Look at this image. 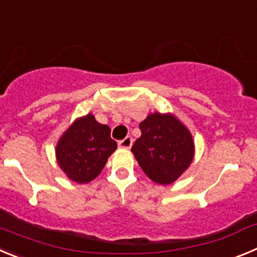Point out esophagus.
<instances>
[{
    "instance_id": "obj_1",
    "label": "esophagus",
    "mask_w": 257,
    "mask_h": 257,
    "mask_svg": "<svg viewBox=\"0 0 257 257\" xmlns=\"http://www.w3.org/2000/svg\"><path fill=\"white\" fill-rule=\"evenodd\" d=\"M132 145H133L132 137H125L124 140L119 141V147L120 148H125V150H128V148L132 147Z\"/></svg>"
}]
</instances>
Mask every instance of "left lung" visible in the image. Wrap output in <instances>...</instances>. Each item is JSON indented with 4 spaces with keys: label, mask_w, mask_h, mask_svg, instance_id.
Here are the masks:
<instances>
[{
    "label": "left lung",
    "mask_w": 257,
    "mask_h": 257,
    "mask_svg": "<svg viewBox=\"0 0 257 257\" xmlns=\"http://www.w3.org/2000/svg\"><path fill=\"white\" fill-rule=\"evenodd\" d=\"M141 137L132 147L145 174L160 185L176 181L194 158L191 133L172 114H150L140 124Z\"/></svg>",
    "instance_id": "left-lung-1"
}]
</instances>
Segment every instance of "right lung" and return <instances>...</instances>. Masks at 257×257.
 <instances>
[{
	"label": "right lung",
	"instance_id": "add662e5",
	"mask_svg": "<svg viewBox=\"0 0 257 257\" xmlns=\"http://www.w3.org/2000/svg\"><path fill=\"white\" fill-rule=\"evenodd\" d=\"M116 147L109 126L97 123L92 114H87L74 120L59 138L57 162L69 180L87 184L101 172Z\"/></svg>",
	"mask_w": 257,
	"mask_h": 257
}]
</instances>
